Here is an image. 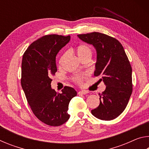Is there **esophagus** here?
Returning a JSON list of instances; mask_svg holds the SVG:
<instances>
[{
	"instance_id": "obj_1",
	"label": "esophagus",
	"mask_w": 149,
	"mask_h": 149,
	"mask_svg": "<svg viewBox=\"0 0 149 149\" xmlns=\"http://www.w3.org/2000/svg\"><path fill=\"white\" fill-rule=\"evenodd\" d=\"M87 91H80L78 92V95H85L87 94Z\"/></svg>"
}]
</instances>
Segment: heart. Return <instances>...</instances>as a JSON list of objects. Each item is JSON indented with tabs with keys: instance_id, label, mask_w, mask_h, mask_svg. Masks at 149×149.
<instances>
[{
	"instance_id": "1",
	"label": "heart",
	"mask_w": 149,
	"mask_h": 149,
	"mask_svg": "<svg viewBox=\"0 0 149 149\" xmlns=\"http://www.w3.org/2000/svg\"><path fill=\"white\" fill-rule=\"evenodd\" d=\"M75 51L76 52L78 57L79 58V59L81 60L85 58H91V57L92 51L91 48L88 46L87 45L85 44H80L75 47ZM67 56V54L64 53V54L62 55V56L60 58V64H62L65 59V58ZM75 81H76L77 82H81V77L80 76H76L74 78Z\"/></svg>"
}]
</instances>
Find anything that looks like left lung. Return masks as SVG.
<instances>
[{
	"instance_id": "1",
	"label": "left lung",
	"mask_w": 149,
	"mask_h": 149,
	"mask_svg": "<svg viewBox=\"0 0 149 149\" xmlns=\"http://www.w3.org/2000/svg\"><path fill=\"white\" fill-rule=\"evenodd\" d=\"M92 45L97 52L94 75L104 82L106 89L100 95V104L91 110L98 119L112 120L125 110L132 93V69L122 44L115 38L99 32L77 35Z\"/></svg>"
}]
</instances>
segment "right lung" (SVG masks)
Wrapping results in <instances>:
<instances>
[{
	"label": "right lung",
	"mask_w": 149,
	"mask_h": 149,
	"mask_svg": "<svg viewBox=\"0 0 149 149\" xmlns=\"http://www.w3.org/2000/svg\"><path fill=\"white\" fill-rule=\"evenodd\" d=\"M70 40V35H45L30 45L22 58L21 84L27 102L35 116L50 126L69 120V103L77 95L72 87H64L62 93L51 87V77L57 72L56 56Z\"/></svg>",
	"instance_id": "1"
}]
</instances>
